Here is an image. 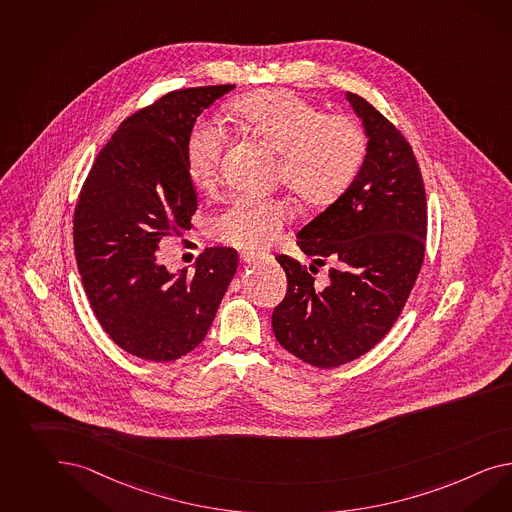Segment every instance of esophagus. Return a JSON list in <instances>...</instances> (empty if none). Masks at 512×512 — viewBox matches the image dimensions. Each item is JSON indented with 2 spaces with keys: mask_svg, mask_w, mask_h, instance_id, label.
<instances>
[{
  "mask_svg": "<svg viewBox=\"0 0 512 512\" xmlns=\"http://www.w3.org/2000/svg\"><path fill=\"white\" fill-rule=\"evenodd\" d=\"M265 260H269V256L262 254V252H241V262L262 263Z\"/></svg>",
  "mask_w": 512,
  "mask_h": 512,
  "instance_id": "1",
  "label": "esophagus"
}]
</instances>
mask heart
I'll return each mask as SVG.
<instances>
[{
  "label": "heart",
  "mask_w": 512,
  "mask_h": 512,
  "mask_svg": "<svg viewBox=\"0 0 512 512\" xmlns=\"http://www.w3.org/2000/svg\"><path fill=\"white\" fill-rule=\"evenodd\" d=\"M243 130L278 154V176L295 197L325 206L353 184L364 158V135L351 118L325 115L299 94L282 89L252 92L234 105ZM226 135L198 122L187 137L185 158L191 182L210 191L217 182ZM289 219L284 202L239 197L213 219V230L230 245L260 249L276 239Z\"/></svg>",
  "instance_id": "1"
}]
</instances>
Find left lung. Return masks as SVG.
<instances>
[{"mask_svg":"<svg viewBox=\"0 0 512 512\" xmlns=\"http://www.w3.org/2000/svg\"><path fill=\"white\" fill-rule=\"evenodd\" d=\"M367 137L353 184L299 230V247L335 262L317 285L301 263L276 262L288 293L273 312L278 343L315 367H338L366 354L392 328L420 273L427 202L420 167L407 139L364 98L347 92Z\"/></svg>","mask_w":512,"mask_h":512,"instance_id":"obj_1","label":"left lung"}]
</instances>
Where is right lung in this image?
Returning a JSON list of instances; mask_svg holds the SVG:
<instances>
[{"instance_id": "add662e5", "label": "right lung", "mask_w": 512, "mask_h": 512, "mask_svg": "<svg viewBox=\"0 0 512 512\" xmlns=\"http://www.w3.org/2000/svg\"><path fill=\"white\" fill-rule=\"evenodd\" d=\"M236 85L169 92L126 118L79 193L74 252L92 312L126 353L171 362L206 338L236 275L234 249H206L193 271L158 262L159 241L197 211L185 146L197 117Z\"/></svg>"}]
</instances>
